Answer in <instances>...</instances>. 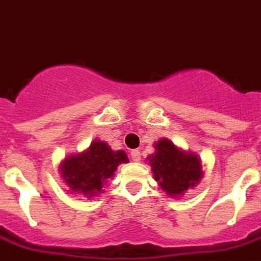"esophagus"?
Returning <instances> with one entry per match:
<instances>
[{
  "instance_id": "esophagus-1",
  "label": "esophagus",
  "mask_w": 261,
  "mask_h": 261,
  "mask_svg": "<svg viewBox=\"0 0 261 261\" xmlns=\"http://www.w3.org/2000/svg\"><path fill=\"white\" fill-rule=\"evenodd\" d=\"M130 159H132L133 161H140V159H141V154H140V150L137 149H133L132 152H130Z\"/></svg>"
}]
</instances>
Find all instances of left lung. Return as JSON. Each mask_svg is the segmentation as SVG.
Instances as JSON below:
<instances>
[{"mask_svg": "<svg viewBox=\"0 0 261 261\" xmlns=\"http://www.w3.org/2000/svg\"><path fill=\"white\" fill-rule=\"evenodd\" d=\"M154 149L156 152L148 160L154 180L168 196H181L187 189L199 184L203 167L197 154L180 149L168 139L154 143Z\"/></svg>", "mask_w": 261, "mask_h": 261, "instance_id": "obj_1", "label": "left lung"}]
</instances>
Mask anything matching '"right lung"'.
I'll use <instances>...</instances> for the list:
<instances>
[{
  "label": "right lung",
  "instance_id": "1",
  "mask_svg": "<svg viewBox=\"0 0 261 261\" xmlns=\"http://www.w3.org/2000/svg\"><path fill=\"white\" fill-rule=\"evenodd\" d=\"M122 163H129L124 150H112L105 141L94 140L87 150L66 157L60 165V173L69 192L90 199L102 191Z\"/></svg>",
  "mask_w": 261,
  "mask_h": 261
}]
</instances>
